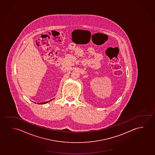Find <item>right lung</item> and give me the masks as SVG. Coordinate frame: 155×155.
Returning a JSON list of instances; mask_svg holds the SVG:
<instances>
[{
  "instance_id": "right-lung-1",
  "label": "right lung",
  "mask_w": 155,
  "mask_h": 155,
  "mask_svg": "<svg viewBox=\"0 0 155 155\" xmlns=\"http://www.w3.org/2000/svg\"><path fill=\"white\" fill-rule=\"evenodd\" d=\"M49 101H47V102H43V103H38V104H45V103H46L47 102H49Z\"/></svg>"
}]
</instances>
